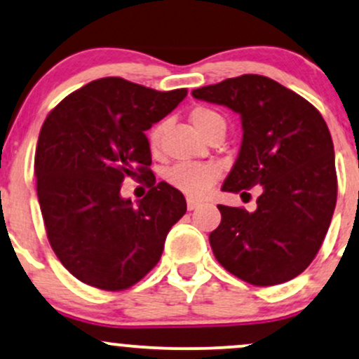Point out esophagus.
<instances>
[{
	"label": "esophagus",
	"mask_w": 359,
	"mask_h": 359,
	"mask_svg": "<svg viewBox=\"0 0 359 359\" xmlns=\"http://www.w3.org/2000/svg\"><path fill=\"white\" fill-rule=\"evenodd\" d=\"M198 205H201V201H200V200H195V198H187V207H188V210H195V208L198 207Z\"/></svg>",
	"instance_id": "34e87169"
}]
</instances>
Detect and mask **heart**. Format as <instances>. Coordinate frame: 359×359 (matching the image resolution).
Segmentation results:
<instances>
[{"instance_id":"b5f03b06","label":"heart","mask_w":359,"mask_h":359,"mask_svg":"<svg viewBox=\"0 0 359 359\" xmlns=\"http://www.w3.org/2000/svg\"><path fill=\"white\" fill-rule=\"evenodd\" d=\"M190 120L201 135L207 134L215 123L224 122L222 116L207 107L193 108ZM163 128L164 123L159 122L149 130L147 146L152 152H158ZM220 175H222V168L215 163H178L166 171V181L172 188L184 193L190 198H200V196L207 195L213 183L220 178Z\"/></svg>"}]
</instances>
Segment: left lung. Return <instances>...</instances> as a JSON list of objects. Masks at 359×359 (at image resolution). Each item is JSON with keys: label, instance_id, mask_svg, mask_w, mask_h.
<instances>
[{"label": "left lung", "instance_id": "1", "mask_svg": "<svg viewBox=\"0 0 359 359\" xmlns=\"http://www.w3.org/2000/svg\"><path fill=\"white\" fill-rule=\"evenodd\" d=\"M191 95L241 115L243 144L222 190H263L255 212L219 205L222 220L208 237L217 261L256 287L299 276L324 243L337 198L331 132L319 110L259 74Z\"/></svg>", "mask_w": 359, "mask_h": 359}]
</instances>
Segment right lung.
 Wrapping results in <instances>:
<instances>
[{"label": "right lung", "mask_w": 359, "mask_h": 359, "mask_svg": "<svg viewBox=\"0 0 359 359\" xmlns=\"http://www.w3.org/2000/svg\"><path fill=\"white\" fill-rule=\"evenodd\" d=\"M187 95L102 78L47 115L35 151L40 210L55 256L83 283L130 288L161 259L187 200L166 181L156 184L146 130ZM127 175L151 188L137 205L119 195Z\"/></svg>", "instance_id": "obj_1"}]
</instances>
